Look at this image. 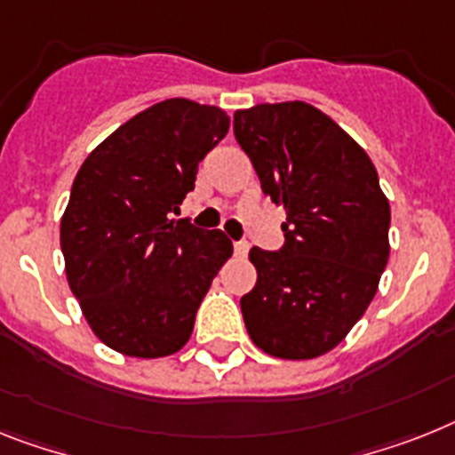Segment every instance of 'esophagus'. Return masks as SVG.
<instances>
[{
	"label": "esophagus",
	"mask_w": 455,
	"mask_h": 455,
	"mask_svg": "<svg viewBox=\"0 0 455 455\" xmlns=\"http://www.w3.org/2000/svg\"><path fill=\"white\" fill-rule=\"evenodd\" d=\"M235 255L236 258H246V255H249V243L235 242Z\"/></svg>",
	"instance_id": "obj_1"
}]
</instances>
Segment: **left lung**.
Segmentation results:
<instances>
[{
  "mask_svg": "<svg viewBox=\"0 0 455 455\" xmlns=\"http://www.w3.org/2000/svg\"><path fill=\"white\" fill-rule=\"evenodd\" d=\"M235 137L262 193L286 209V243L249 253L258 281L242 298L246 330L274 358H318L365 314L388 262L390 204L377 169L307 101L236 111Z\"/></svg>",
  "mask_w": 455,
  "mask_h": 455,
  "instance_id": "1",
  "label": "left lung"
}]
</instances>
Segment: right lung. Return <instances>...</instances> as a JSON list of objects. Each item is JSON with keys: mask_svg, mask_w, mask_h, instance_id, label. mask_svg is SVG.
Returning a JSON list of instances; mask_svg holds the SVG:
<instances>
[{"mask_svg": "<svg viewBox=\"0 0 455 455\" xmlns=\"http://www.w3.org/2000/svg\"><path fill=\"white\" fill-rule=\"evenodd\" d=\"M228 130L223 108L174 97L123 123L78 169L60 220L67 281L92 332L118 354L163 358L186 347L232 255L220 230L172 219Z\"/></svg>", "mask_w": 455, "mask_h": 455, "instance_id": "1", "label": "right lung"}]
</instances>
